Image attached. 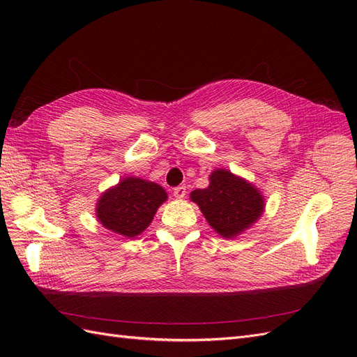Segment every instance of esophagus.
<instances>
[{
    "mask_svg": "<svg viewBox=\"0 0 357 357\" xmlns=\"http://www.w3.org/2000/svg\"><path fill=\"white\" fill-rule=\"evenodd\" d=\"M174 197L177 198V199H181V198H185V195H186V186H177V188H174Z\"/></svg>",
    "mask_w": 357,
    "mask_h": 357,
    "instance_id": "obj_1",
    "label": "esophagus"
}]
</instances>
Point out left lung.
<instances>
[{
	"instance_id": "8db88e82",
	"label": "left lung",
	"mask_w": 357,
	"mask_h": 357,
	"mask_svg": "<svg viewBox=\"0 0 357 357\" xmlns=\"http://www.w3.org/2000/svg\"><path fill=\"white\" fill-rule=\"evenodd\" d=\"M190 201L198 204L211 228L225 238L250 228L265 208L257 188L222 168L211 172L208 188L190 192Z\"/></svg>"
}]
</instances>
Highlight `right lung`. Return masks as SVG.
<instances>
[{
  "label": "right lung",
  "mask_w": 357,
  "mask_h": 357,
  "mask_svg": "<svg viewBox=\"0 0 357 357\" xmlns=\"http://www.w3.org/2000/svg\"><path fill=\"white\" fill-rule=\"evenodd\" d=\"M167 198L165 189L156 183L125 177L100 197L96 218L104 228L134 238L152 223L153 215Z\"/></svg>",
  "instance_id": "add662e5"
}]
</instances>
